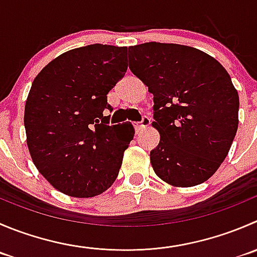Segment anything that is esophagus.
I'll return each instance as SVG.
<instances>
[{"mask_svg":"<svg viewBox=\"0 0 257 257\" xmlns=\"http://www.w3.org/2000/svg\"><path fill=\"white\" fill-rule=\"evenodd\" d=\"M149 124H151V119H149L148 116H143V119H142L141 123H134L133 125H134V128H136V131L139 132V131H142L143 128H147Z\"/></svg>","mask_w":257,"mask_h":257,"instance_id":"34e87169","label":"esophagus"}]
</instances>
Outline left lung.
<instances>
[{"label":"left lung","mask_w":257,"mask_h":257,"mask_svg":"<svg viewBox=\"0 0 257 257\" xmlns=\"http://www.w3.org/2000/svg\"><path fill=\"white\" fill-rule=\"evenodd\" d=\"M129 69L153 94L161 139L151 152L157 176L173 187L207 181L238 126V94L226 69L201 50L146 42L129 47Z\"/></svg>","instance_id":"obj_1"}]
</instances>
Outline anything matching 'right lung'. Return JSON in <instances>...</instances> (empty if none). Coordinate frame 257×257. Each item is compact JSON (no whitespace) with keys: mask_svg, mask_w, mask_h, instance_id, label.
Instances as JSON below:
<instances>
[{"mask_svg":"<svg viewBox=\"0 0 257 257\" xmlns=\"http://www.w3.org/2000/svg\"><path fill=\"white\" fill-rule=\"evenodd\" d=\"M128 47L94 44L66 51L35 78L25 105L34 164L57 191L98 196L116 179L134 137L131 123L108 125V93L128 69Z\"/></svg>","mask_w":257,"mask_h":257,"instance_id":"obj_1","label":"right lung"}]
</instances>
